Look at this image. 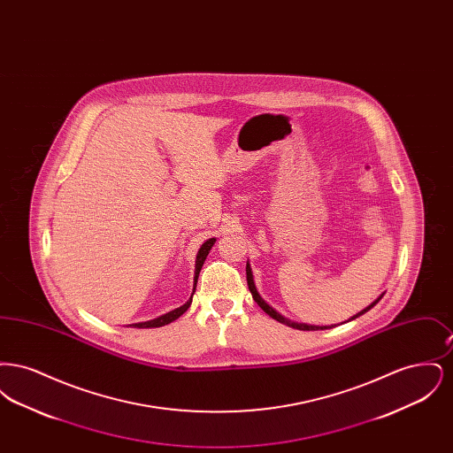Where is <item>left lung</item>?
<instances>
[{
    "mask_svg": "<svg viewBox=\"0 0 453 453\" xmlns=\"http://www.w3.org/2000/svg\"><path fill=\"white\" fill-rule=\"evenodd\" d=\"M246 280H248V287H250V292H251V296H253V299L255 302L258 303L259 307L270 316V318H273L275 321H279V323L285 324V326H290V327H294V329H301V331H318V329H327V327H333V326H307V324H297V323H290V321H287L283 316H280L273 307H270L266 302L263 301L261 297H259L258 290H257V287H255V281H253V273H251V268H250V265H246ZM382 299V296L377 299V301L372 302L368 307H365L364 311H360L357 316H353L351 319H357L358 316H362V314H365L366 311H370L377 302Z\"/></svg>",
    "mask_w": 453,
    "mask_h": 453,
    "instance_id": "left-lung-1",
    "label": "left lung"
}]
</instances>
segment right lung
Masks as SVG:
<instances>
[{
    "mask_svg": "<svg viewBox=\"0 0 453 453\" xmlns=\"http://www.w3.org/2000/svg\"><path fill=\"white\" fill-rule=\"evenodd\" d=\"M214 242H216V239L212 237V239L205 241V242L202 244V248L198 250L196 261H195V285H196V280H198V273H200V270H202V266H203V261L207 258V255H209L211 248L214 246ZM192 296H194V294H192ZM190 303H192V297H190V301H187V303H183L181 307L174 309L172 312H168V314H165V316H161V318H157V319H152V321H148V323L132 324V326H134V327H159V326L173 323L174 319H178V318L190 307Z\"/></svg>",
    "mask_w": 453,
    "mask_h": 453,
    "instance_id": "1",
    "label": "right lung"
}]
</instances>
